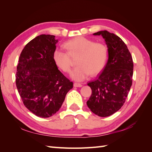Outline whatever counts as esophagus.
I'll use <instances>...</instances> for the list:
<instances>
[{
	"instance_id": "34e87169",
	"label": "esophagus",
	"mask_w": 152,
	"mask_h": 152,
	"mask_svg": "<svg viewBox=\"0 0 152 152\" xmlns=\"http://www.w3.org/2000/svg\"><path fill=\"white\" fill-rule=\"evenodd\" d=\"M74 86L77 87V88H81V87L82 86V84H81V83H74Z\"/></svg>"
}]
</instances>
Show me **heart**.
<instances>
[{
	"mask_svg": "<svg viewBox=\"0 0 152 152\" xmlns=\"http://www.w3.org/2000/svg\"><path fill=\"white\" fill-rule=\"evenodd\" d=\"M67 51L56 49L53 59L56 66L64 72H69L71 69V57H76V64L70 76L76 81H83L90 74H98L104 69L108 59V50L104 44L83 37H76L64 44Z\"/></svg>",
	"mask_w": 152,
	"mask_h": 152,
	"instance_id": "b5f03b06",
	"label": "heart"
}]
</instances>
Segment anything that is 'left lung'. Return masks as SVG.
<instances>
[{"label": "left lung", "mask_w": 152, "mask_h": 152, "mask_svg": "<svg viewBox=\"0 0 152 152\" xmlns=\"http://www.w3.org/2000/svg\"><path fill=\"white\" fill-rule=\"evenodd\" d=\"M93 34L101 35L104 39L108 59L97 78L88 83L92 93L87 105L95 114L107 117L118 111L125 102L133 82V61L126 44L117 35L107 31Z\"/></svg>", "instance_id": "obj_1"}]
</instances>
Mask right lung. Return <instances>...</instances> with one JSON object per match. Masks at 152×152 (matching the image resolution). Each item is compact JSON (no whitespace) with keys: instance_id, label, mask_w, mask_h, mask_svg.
<instances>
[{"instance_id":"right-lung-1","label":"right lung","mask_w":152,"mask_h":152,"mask_svg":"<svg viewBox=\"0 0 152 152\" xmlns=\"http://www.w3.org/2000/svg\"><path fill=\"white\" fill-rule=\"evenodd\" d=\"M55 36L41 34L27 43L19 58L15 83L28 110L50 118L59 110L73 83L58 69L53 59Z\"/></svg>"}]
</instances>
